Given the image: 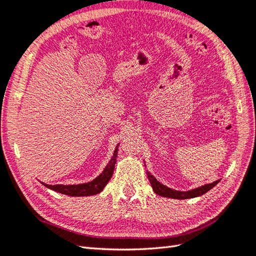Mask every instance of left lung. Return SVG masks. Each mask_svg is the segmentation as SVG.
Returning <instances> with one entry per match:
<instances>
[{
  "label": "left lung",
  "instance_id": "obj_1",
  "mask_svg": "<svg viewBox=\"0 0 256 256\" xmlns=\"http://www.w3.org/2000/svg\"><path fill=\"white\" fill-rule=\"evenodd\" d=\"M146 174H148V178H149L150 184H151L152 188H153V190H154L156 194L163 196V197H168V198H174V200H187V198H194V197L202 196L219 183V180H216V182H214V183L197 187V188L188 190V192H180V190L168 188V186L161 184L160 182L156 180L154 176L151 175L149 172H146Z\"/></svg>",
  "mask_w": 256,
  "mask_h": 256
}]
</instances>
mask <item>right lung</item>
<instances>
[{"label":"right lung","instance_id":"right-lung-1","mask_svg":"<svg viewBox=\"0 0 256 256\" xmlns=\"http://www.w3.org/2000/svg\"><path fill=\"white\" fill-rule=\"evenodd\" d=\"M117 151H118V146H116L115 151H114V156L110 158L108 164L106 166V168H104V171L92 182H88V183H84V184H78V185H48L44 183H42V184L54 192H61V194H64V195L74 196V197L90 196V195L98 194V192H100L104 190V187L107 185V183H108L110 178L112 176L114 168H115V164H116Z\"/></svg>","mask_w":256,"mask_h":256}]
</instances>
